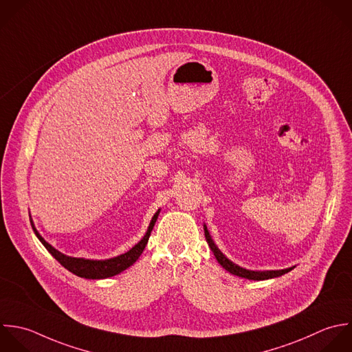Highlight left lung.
Here are the masks:
<instances>
[{
  "instance_id": "1",
  "label": "left lung",
  "mask_w": 352,
  "mask_h": 352,
  "mask_svg": "<svg viewBox=\"0 0 352 352\" xmlns=\"http://www.w3.org/2000/svg\"><path fill=\"white\" fill-rule=\"evenodd\" d=\"M204 234H206V240L211 248V251L214 252L218 263L225 269L228 270L229 273L234 274V276H239L241 278H247V280H255V281H261V280H269V278H274V277H280L288 272H291L294 267H289V269H284V270H267V272H254V270H247L244 267H240L237 266L236 263H233L232 261H229L221 251L219 248L215 245V243L212 241L208 230H207V226L204 225Z\"/></svg>"
}]
</instances>
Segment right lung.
Wrapping results in <instances>:
<instances>
[{
	"instance_id": "add662e5",
	"label": "right lung",
	"mask_w": 352,
	"mask_h": 352,
	"mask_svg": "<svg viewBox=\"0 0 352 352\" xmlns=\"http://www.w3.org/2000/svg\"><path fill=\"white\" fill-rule=\"evenodd\" d=\"M159 212H156L148 226V230L145 233V236L142 237V240L135 244L130 251H127L126 254H122L119 256L111 258V259H105V261H93V259H85V258H72V256H67L61 252H58L56 248H53L49 243H46L42 236L38 233V230L35 229L32 221H31V226L32 230L35 233V236L39 239V241L43 244V247L49 251V254L61 265L64 266L68 272H71L72 274L82 277V278H87V280H101V278H108V277H113L119 273H122L123 270L129 269L142 254V251L145 250V245L149 240L151 232L155 226V222L157 219Z\"/></svg>"
}]
</instances>
